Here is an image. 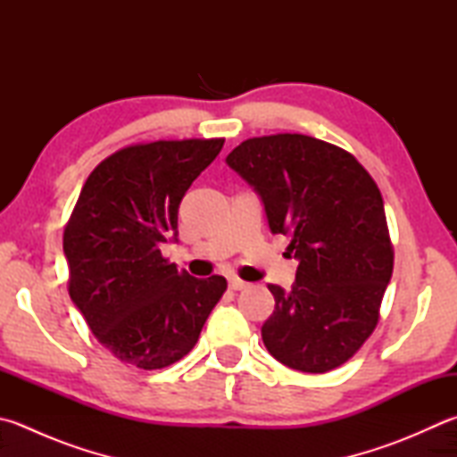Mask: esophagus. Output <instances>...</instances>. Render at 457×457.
<instances>
[{
    "label": "esophagus",
    "mask_w": 457,
    "mask_h": 457,
    "mask_svg": "<svg viewBox=\"0 0 457 457\" xmlns=\"http://www.w3.org/2000/svg\"><path fill=\"white\" fill-rule=\"evenodd\" d=\"M228 287H230L232 290H243V288L248 287V282L240 280V278H237V277H230V278H228Z\"/></svg>",
    "instance_id": "1"
}]
</instances>
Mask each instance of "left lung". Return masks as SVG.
<instances>
[{
    "instance_id": "obj_1",
    "label": "left lung",
    "mask_w": 457,
    "mask_h": 457,
    "mask_svg": "<svg viewBox=\"0 0 457 457\" xmlns=\"http://www.w3.org/2000/svg\"><path fill=\"white\" fill-rule=\"evenodd\" d=\"M227 165L261 196L272 235L298 261L290 290L269 284L266 350L292 370L324 374L356 354L378 324L394 251L380 188L350 153L298 133L254 137Z\"/></svg>"
}]
</instances>
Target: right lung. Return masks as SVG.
Wrapping results in <instances>:
<instances>
[{
	"label": "right lung",
	"mask_w": 457,
	"mask_h": 457,
	"mask_svg": "<svg viewBox=\"0 0 457 457\" xmlns=\"http://www.w3.org/2000/svg\"><path fill=\"white\" fill-rule=\"evenodd\" d=\"M225 139L131 145L85 180L63 232L69 296L103 346L125 364L159 370L187 356L227 290L167 262L179 204Z\"/></svg>",
	"instance_id": "obj_1"
}]
</instances>
